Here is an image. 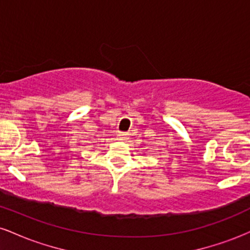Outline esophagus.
I'll return each mask as SVG.
<instances>
[{"instance_id":"1","label":"esophagus","mask_w":250,"mask_h":250,"mask_svg":"<svg viewBox=\"0 0 250 250\" xmlns=\"http://www.w3.org/2000/svg\"><path fill=\"white\" fill-rule=\"evenodd\" d=\"M117 136H119V140H121V141H123V140H125V137H127V134L119 133V135H117Z\"/></svg>"}]
</instances>
